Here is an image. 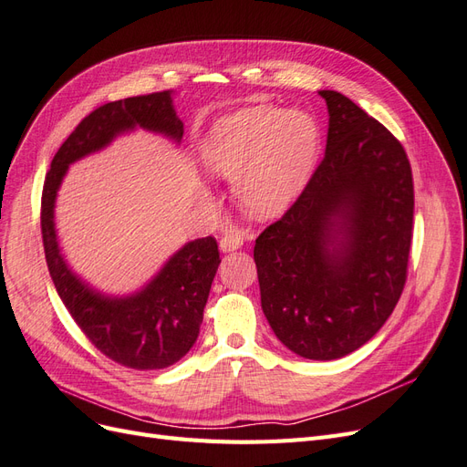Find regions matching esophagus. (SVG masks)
Returning <instances> with one entry per match:
<instances>
[{
    "label": "esophagus",
    "instance_id": "34e87169",
    "mask_svg": "<svg viewBox=\"0 0 467 467\" xmlns=\"http://www.w3.org/2000/svg\"><path fill=\"white\" fill-rule=\"evenodd\" d=\"M244 244V236L240 234L238 231H229L227 234H224L223 238H221V243H219V248H221V252H234V250H238L240 246Z\"/></svg>",
    "mask_w": 467,
    "mask_h": 467
}]
</instances>
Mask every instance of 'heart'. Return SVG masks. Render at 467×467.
Instances as JSON below:
<instances>
[{"instance_id":"1","label":"heart","mask_w":467,"mask_h":467,"mask_svg":"<svg viewBox=\"0 0 467 467\" xmlns=\"http://www.w3.org/2000/svg\"><path fill=\"white\" fill-rule=\"evenodd\" d=\"M318 145V124L306 110L252 107L217 119L202 143V161L213 176L233 182L246 213L267 219L303 192Z\"/></svg>"}]
</instances>
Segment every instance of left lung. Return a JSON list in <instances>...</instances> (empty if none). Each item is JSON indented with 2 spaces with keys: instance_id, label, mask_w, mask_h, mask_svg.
Instances as JSON below:
<instances>
[{
  "instance_id": "obj_1",
  "label": "left lung",
  "mask_w": 467,
  "mask_h": 467,
  "mask_svg": "<svg viewBox=\"0 0 467 467\" xmlns=\"http://www.w3.org/2000/svg\"><path fill=\"white\" fill-rule=\"evenodd\" d=\"M320 167L277 223L255 238L262 310L277 339L312 360L365 345L408 277L413 178L401 143L337 91Z\"/></svg>"
}]
</instances>
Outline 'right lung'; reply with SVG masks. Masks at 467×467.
I'll list each match as a JSON object with an SVG mask.
<instances>
[{"mask_svg":"<svg viewBox=\"0 0 467 467\" xmlns=\"http://www.w3.org/2000/svg\"><path fill=\"white\" fill-rule=\"evenodd\" d=\"M135 130L180 145L184 124L174 110V91L114 100L83 118L52 159L42 190L40 224L52 281L75 324L116 363L155 370L178 363L200 336L209 289L221 264L215 238L190 240L141 289L109 295L95 289L67 264L54 212L69 164L102 151L119 135Z\"/></svg>","mask_w":467,"mask_h":467,"instance_id":"1","label":"right lung"}]
</instances>
